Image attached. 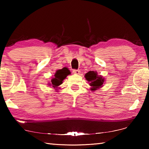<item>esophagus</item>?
I'll return each instance as SVG.
<instances>
[{"label": "esophagus", "instance_id": "1", "mask_svg": "<svg viewBox=\"0 0 149 149\" xmlns=\"http://www.w3.org/2000/svg\"><path fill=\"white\" fill-rule=\"evenodd\" d=\"M73 73H74V74H77V75H79L80 74V71L78 70H73Z\"/></svg>", "mask_w": 149, "mask_h": 149}]
</instances>
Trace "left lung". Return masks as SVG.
Segmentation results:
<instances>
[{
  "instance_id": "obj_1",
  "label": "left lung",
  "mask_w": 149,
  "mask_h": 149,
  "mask_svg": "<svg viewBox=\"0 0 149 149\" xmlns=\"http://www.w3.org/2000/svg\"><path fill=\"white\" fill-rule=\"evenodd\" d=\"M85 77L89 83V85L91 86L90 90L92 91H95L102 87L105 82L104 77L100 75H98V73L95 71L88 72L85 74Z\"/></svg>"
}]
</instances>
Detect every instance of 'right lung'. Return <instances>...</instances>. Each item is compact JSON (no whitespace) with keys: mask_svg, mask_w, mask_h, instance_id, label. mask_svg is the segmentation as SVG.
<instances>
[{"mask_svg":"<svg viewBox=\"0 0 149 149\" xmlns=\"http://www.w3.org/2000/svg\"><path fill=\"white\" fill-rule=\"evenodd\" d=\"M70 73L71 72H70V70L66 68L56 70L54 75H53V77H51V79H50V82L48 83V85L54 88L55 90H58L60 89V87H59L60 85L62 84L63 81L66 78L68 75L70 74Z\"/></svg>","mask_w":149,"mask_h":149,"instance_id":"1","label":"right lung"}]
</instances>
